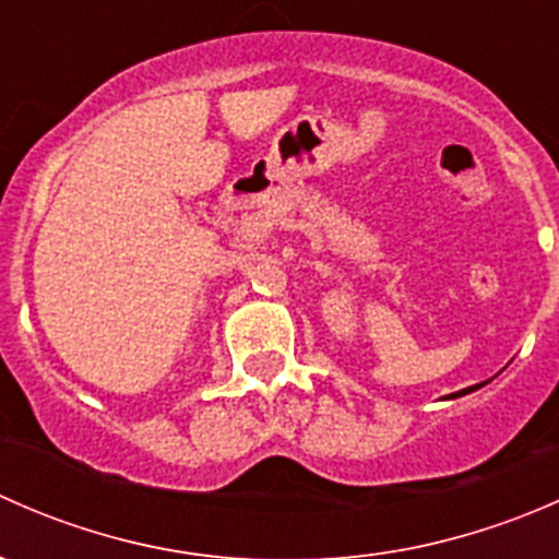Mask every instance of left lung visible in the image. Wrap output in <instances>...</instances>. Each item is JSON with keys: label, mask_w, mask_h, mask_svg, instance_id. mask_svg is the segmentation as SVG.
Returning <instances> with one entry per match:
<instances>
[{"label": "left lung", "mask_w": 559, "mask_h": 559, "mask_svg": "<svg viewBox=\"0 0 559 559\" xmlns=\"http://www.w3.org/2000/svg\"><path fill=\"white\" fill-rule=\"evenodd\" d=\"M473 389H476V386H471V389H462V392H456V397H460V394H467V392H473Z\"/></svg>", "instance_id": "obj_1"}]
</instances>
